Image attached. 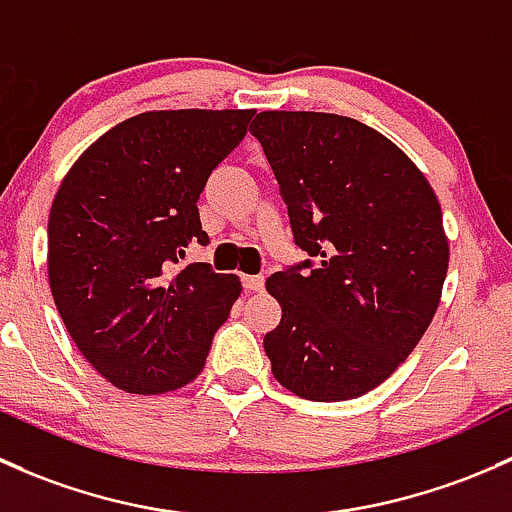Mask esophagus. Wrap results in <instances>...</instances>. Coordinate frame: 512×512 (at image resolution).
<instances>
[{
	"instance_id": "1",
	"label": "esophagus",
	"mask_w": 512,
	"mask_h": 512,
	"mask_svg": "<svg viewBox=\"0 0 512 512\" xmlns=\"http://www.w3.org/2000/svg\"><path fill=\"white\" fill-rule=\"evenodd\" d=\"M241 283H244L246 291H261L263 276H244V278H241Z\"/></svg>"
}]
</instances>
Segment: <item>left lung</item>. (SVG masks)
I'll return each instance as SVG.
<instances>
[{"instance_id": "obj_1", "label": "left lung", "mask_w": 512, "mask_h": 512, "mask_svg": "<svg viewBox=\"0 0 512 512\" xmlns=\"http://www.w3.org/2000/svg\"><path fill=\"white\" fill-rule=\"evenodd\" d=\"M251 135L308 258L266 281L281 323L271 372L310 402L382 384L429 328L449 268L439 199L382 133L333 113H258Z\"/></svg>"}]
</instances>
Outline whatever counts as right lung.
I'll list each match as a JSON object with an SVG mask.
<instances>
[{
  "instance_id": "obj_1",
  "label": "right lung",
  "mask_w": 512,
  "mask_h": 512,
  "mask_svg": "<svg viewBox=\"0 0 512 512\" xmlns=\"http://www.w3.org/2000/svg\"><path fill=\"white\" fill-rule=\"evenodd\" d=\"M254 110H157L98 138L63 177L49 214V283L81 355L133 394L202 372L241 283L212 263L197 199L244 140Z\"/></svg>"
}]
</instances>
